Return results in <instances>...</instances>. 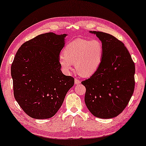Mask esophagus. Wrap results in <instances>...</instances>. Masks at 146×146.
Instances as JSON below:
<instances>
[{
  "label": "esophagus",
  "mask_w": 146,
  "mask_h": 146,
  "mask_svg": "<svg viewBox=\"0 0 146 146\" xmlns=\"http://www.w3.org/2000/svg\"><path fill=\"white\" fill-rule=\"evenodd\" d=\"M74 82H75V84H80L81 83V81L80 80H78V78H75Z\"/></svg>",
  "instance_id": "esophagus-1"
}]
</instances>
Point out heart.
Here are the masks:
<instances>
[{
  "label": "heart",
  "mask_w": 146,
  "mask_h": 146,
  "mask_svg": "<svg viewBox=\"0 0 146 146\" xmlns=\"http://www.w3.org/2000/svg\"><path fill=\"white\" fill-rule=\"evenodd\" d=\"M59 57L62 70L68 73L74 63L77 72L83 77H88L96 72L102 62L104 47L98 39L78 38L69 42Z\"/></svg>",
  "instance_id": "heart-1"
}]
</instances>
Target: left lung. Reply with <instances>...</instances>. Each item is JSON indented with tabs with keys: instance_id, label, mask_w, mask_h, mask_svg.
<instances>
[{
	"instance_id": "1",
	"label": "left lung",
	"mask_w": 146,
	"mask_h": 146,
	"mask_svg": "<svg viewBox=\"0 0 146 146\" xmlns=\"http://www.w3.org/2000/svg\"><path fill=\"white\" fill-rule=\"evenodd\" d=\"M104 47L102 62L91 77L81 82L85 102L91 113L101 119L115 117L126 108L135 88V63L124 43L108 33L90 31Z\"/></svg>"
}]
</instances>
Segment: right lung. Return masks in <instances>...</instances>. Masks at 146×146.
<instances>
[{"mask_svg": "<svg viewBox=\"0 0 146 146\" xmlns=\"http://www.w3.org/2000/svg\"><path fill=\"white\" fill-rule=\"evenodd\" d=\"M66 34L47 33L25 42L11 68L15 98L29 117H53L62 105L74 79L61 70L59 56Z\"/></svg>", "mask_w": 146, "mask_h": 146, "instance_id": "right-lung-1", "label": "right lung"}]
</instances>
